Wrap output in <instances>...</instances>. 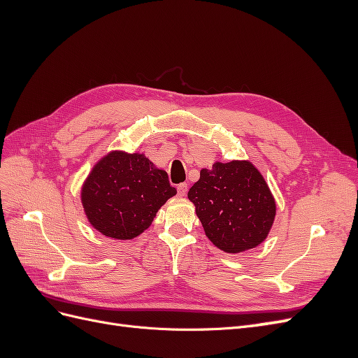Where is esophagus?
<instances>
[{
    "label": "esophagus",
    "mask_w": 358,
    "mask_h": 358,
    "mask_svg": "<svg viewBox=\"0 0 358 358\" xmlns=\"http://www.w3.org/2000/svg\"><path fill=\"white\" fill-rule=\"evenodd\" d=\"M187 192H188V185H187V183H179V185H178L179 197H185Z\"/></svg>",
    "instance_id": "obj_1"
}]
</instances>
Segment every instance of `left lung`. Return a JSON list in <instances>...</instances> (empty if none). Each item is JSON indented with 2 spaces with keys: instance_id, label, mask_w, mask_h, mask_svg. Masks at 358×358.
<instances>
[{
  "instance_id": "8db88e82",
  "label": "left lung",
  "mask_w": 358,
  "mask_h": 358,
  "mask_svg": "<svg viewBox=\"0 0 358 358\" xmlns=\"http://www.w3.org/2000/svg\"><path fill=\"white\" fill-rule=\"evenodd\" d=\"M208 239L229 254L262 245L272 230L276 200L249 159L215 161L188 191Z\"/></svg>"
}]
</instances>
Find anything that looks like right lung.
<instances>
[{"instance_id":"add662e5","label":"right lung","mask_w":358,"mask_h":358,"mask_svg":"<svg viewBox=\"0 0 358 358\" xmlns=\"http://www.w3.org/2000/svg\"><path fill=\"white\" fill-rule=\"evenodd\" d=\"M176 192L167 171L143 152L113 149L85 178L80 201L92 229L115 241H131L149 229L158 210Z\"/></svg>"}]
</instances>
